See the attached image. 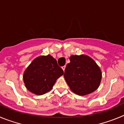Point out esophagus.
Segmentation results:
<instances>
[{"instance_id":"esophagus-1","label":"esophagus","mask_w":124,"mask_h":124,"mask_svg":"<svg viewBox=\"0 0 124 124\" xmlns=\"http://www.w3.org/2000/svg\"><path fill=\"white\" fill-rule=\"evenodd\" d=\"M65 67H66V66H65V65H64V66H63L62 67V69H63V71H65Z\"/></svg>"}]
</instances>
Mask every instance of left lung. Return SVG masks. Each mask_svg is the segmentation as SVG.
Instances as JSON below:
<instances>
[{"mask_svg":"<svg viewBox=\"0 0 124 124\" xmlns=\"http://www.w3.org/2000/svg\"><path fill=\"white\" fill-rule=\"evenodd\" d=\"M65 69V80L70 90L78 95L84 96L95 91L101 80L100 67L90 57L72 55Z\"/></svg>","mask_w":124,"mask_h":124,"instance_id":"obj_1","label":"left lung"}]
</instances>
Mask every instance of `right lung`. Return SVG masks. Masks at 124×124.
<instances>
[{"label":"right lung","mask_w":124,"mask_h":124,"mask_svg":"<svg viewBox=\"0 0 124 124\" xmlns=\"http://www.w3.org/2000/svg\"><path fill=\"white\" fill-rule=\"evenodd\" d=\"M63 71L51 55L36 58L23 74L26 88L34 94L42 95L52 89Z\"/></svg>","instance_id":"right-lung-1"}]
</instances>
